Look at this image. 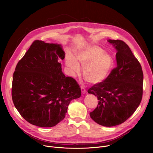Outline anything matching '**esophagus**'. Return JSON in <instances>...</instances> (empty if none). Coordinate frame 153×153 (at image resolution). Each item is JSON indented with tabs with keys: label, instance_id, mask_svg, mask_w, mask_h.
I'll return each mask as SVG.
<instances>
[{
	"label": "esophagus",
	"instance_id": "obj_1",
	"mask_svg": "<svg viewBox=\"0 0 153 153\" xmlns=\"http://www.w3.org/2000/svg\"><path fill=\"white\" fill-rule=\"evenodd\" d=\"M80 88H81V91H82V94H85L86 92V90L85 89V88L83 87V86H80Z\"/></svg>",
	"mask_w": 153,
	"mask_h": 153
}]
</instances>
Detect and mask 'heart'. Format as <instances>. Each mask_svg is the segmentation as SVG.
<instances>
[{
	"mask_svg": "<svg viewBox=\"0 0 153 153\" xmlns=\"http://www.w3.org/2000/svg\"><path fill=\"white\" fill-rule=\"evenodd\" d=\"M67 67L73 73L80 70L79 64L83 67L82 75L90 83H98L104 80L112 68L113 60L102 49L97 47H88L79 52L76 59L69 55L66 60Z\"/></svg>",
	"mask_w": 153,
	"mask_h": 153,
	"instance_id": "b5f03b06",
	"label": "heart"
}]
</instances>
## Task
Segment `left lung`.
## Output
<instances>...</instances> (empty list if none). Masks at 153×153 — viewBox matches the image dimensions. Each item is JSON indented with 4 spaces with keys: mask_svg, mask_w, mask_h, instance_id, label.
<instances>
[{
    "mask_svg": "<svg viewBox=\"0 0 153 153\" xmlns=\"http://www.w3.org/2000/svg\"><path fill=\"white\" fill-rule=\"evenodd\" d=\"M108 41L117 50V66L88 93L99 100L95 110L90 113L91 118L100 125L110 127L123 123L136 110L142 98L143 74L140 63L125 42Z\"/></svg>",
    "mask_w": 153,
    "mask_h": 153,
    "instance_id": "8db88e82",
    "label": "left lung"
}]
</instances>
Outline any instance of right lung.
<instances>
[{
    "instance_id": "1",
    "label": "right lung",
    "mask_w": 153,
    "mask_h": 153,
    "mask_svg": "<svg viewBox=\"0 0 153 153\" xmlns=\"http://www.w3.org/2000/svg\"><path fill=\"white\" fill-rule=\"evenodd\" d=\"M60 45L36 40L17 63L11 95L16 108L25 120L40 127H52L65 117L73 99L81 96L76 80L63 74Z\"/></svg>"
}]
</instances>
